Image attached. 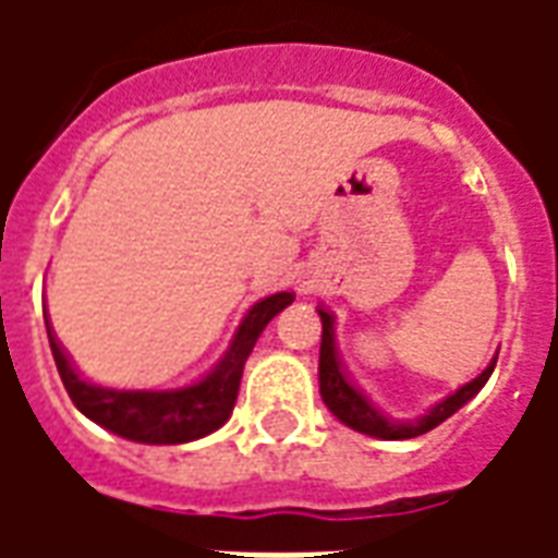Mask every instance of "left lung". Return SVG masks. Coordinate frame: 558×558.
<instances>
[{
  "label": "left lung",
  "mask_w": 558,
  "mask_h": 558,
  "mask_svg": "<svg viewBox=\"0 0 558 558\" xmlns=\"http://www.w3.org/2000/svg\"><path fill=\"white\" fill-rule=\"evenodd\" d=\"M319 319H323V343H319V395L326 400V407L331 410V415H338L347 427L359 433H367V436H376V439H412V436H421V433L439 427L445 418H451L463 403L478 395L484 383L490 379L493 367H496V359L490 362V367L481 376H475L472 383H466L463 388H457L454 395H448L445 400H439L436 407H430L427 415H421L415 421H395L386 418L383 412L376 410L371 400L364 398L359 388L352 386L347 371L340 367L338 347H335V328H331V314L319 307Z\"/></svg>",
  "instance_id": "left-lung-1"
}]
</instances>
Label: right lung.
Returning <instances> with one entry per match:
<instances>
[{
    "mask_svg": "<svg viewBox=\"0 0 558 558\" xmlns=\"http://www.w3.org/2000/svg\"><path fill=\"white\" fill-rule=\"evenodd\" d=\"M292 299H295L292 292H275L263 302H256L244 314L242 326L235 331L230 350L223 352V359L199 379L175 388H107L86 383L74 371V364L50 328H47V338H50L56 371L65 383L68 398L74 400V407L86 418L101 424L116 436H125L131 442L182 445L215 433L230 418L235 398H239L244 362L254 350L256 338L287 304H292Z\"/></svg>",
    "mask_w": 558,
    "mask_h": 558,
    "instance_id": "right-lung-1",
    "label": "right lung"
}]
</instances>
